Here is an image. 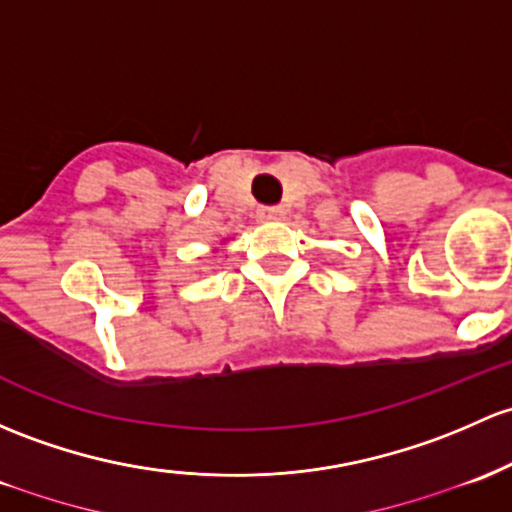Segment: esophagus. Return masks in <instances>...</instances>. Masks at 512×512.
<instances>
[{"label": "esophagus", "mask_w": 512, "mask_h": 512, "mask_svg": "<svg viewBox=\"0 0 512 512\" xmlns=\"http://www.w3.org/2000/svg\"><path fill=\"white\" fill-rule=\"evenodd\" d=\"M284 215V211L279 206H262L260 211H257V218L260 220H279Z\"/></svg>", "instance_id": "esophagus-1"}]
</instances>
